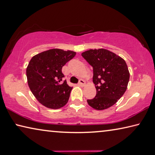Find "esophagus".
<instances>
[{"label":"esophagus","mask_w":155,"mask_h":155,"mask_svg":"<svg viewBox=\"0 0 155 155\" xmlns=\"http://www.w3.org/2000/svg\"><path fill=\"white\" fill-rule=\"evenodd\" d=\"M85 84V81H83V79H80L79 80V82H78V85H81V86H84Z\"/></svg>","instance_id":"1"}]
</instances>
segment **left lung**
I'll return each instance as SVG.
<instances>
[{"instance_id": "obj_1", "label": "left lung", "mask_w": 155, "mask_h": 155, "mask_svg": "<svg viewBox=\"0 0 155 155\" xmlns=\"http://www.w3.org/2000/svg\"><path fill=\"white\" fill-rule=\"evenodd\" d=\"M93 68V83L97 94L87 104L103 110L116 104L126 92L130 73L127 64L120 56L105 49L90 50L81 54Z\"/></svg>"}]
</instances>
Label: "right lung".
Returning <instances> with one entry per match:
<instances>
[{"label": "right lung", "instance_id": "add662e5", "mask_svg": "<svg viewBox=\"0 0 155 155\" xmlns=\"http://www.w3.org/2000/svg\"><path fill=\"white\" fill-rule=\"evenodd\" d=\"M76 52L51 49L33 56L26 70L30 90L41 104L58 109L67 104L72 87L63 81L62 68L74 57Z\"/></svg>", "mask_w": 155, "mask_h": 155}]
</instances>
